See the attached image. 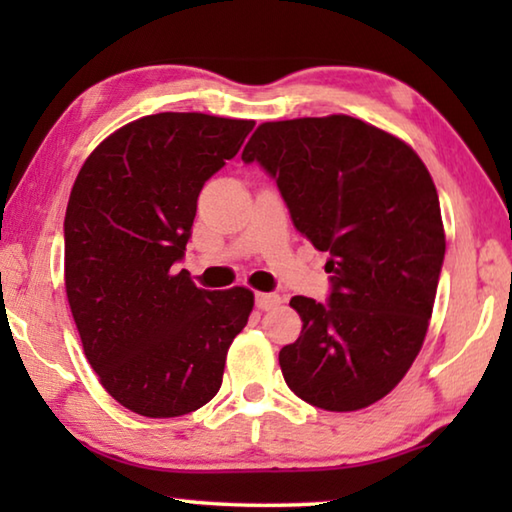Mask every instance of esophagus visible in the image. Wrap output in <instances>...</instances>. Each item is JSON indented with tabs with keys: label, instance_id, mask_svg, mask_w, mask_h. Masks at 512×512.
I'll list each match as a JSON object with an SVG mask.
<instances>
[{
	"label": "esophagus",
	"instance_id": "esophagus-1",
	"mask_svg": "<svg viewBox=\"0 0 512 512\" xmlns=\"http://www.w3.org/2000/svg\"><path fill=\"white\" fill-rule=\"evenodd\" d=\"M280 302H282V298L275 296V293H257V296H255V305H257V309H262V311L280 307Z\"/></svg>",
	"mask_w": 512,
	"mask_h": 512
}]
</instances>
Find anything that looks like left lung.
<instances>
[{
    "label": "left lung",
    "instance_id": "1",
    "mask_svg": "<svg viewBox=\"0 0 512 512\" xmlns=\"http://www.w3.org/2000/svg\"><path fill=\"white\" fill-rule=\"evenodd\" d=\"M241 160L259 162L314 248L329 298L296 296L284 381L325 411H359L400 384L427 336L445 259L436 185L409 144L348 115L266 121Z\"/></svg>",
    "mask_w": 512,
    "mask_h": 512
}]
</instances>
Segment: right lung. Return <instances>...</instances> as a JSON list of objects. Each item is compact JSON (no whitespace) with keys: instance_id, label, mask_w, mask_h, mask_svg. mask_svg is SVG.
Wrapping results in <instances>:
<instances>
[{"instance_id":"obj_1","label":"right lung","mask_w":512,"mask_h":512,"mask_svg":"<svg viewBox=\"0 0 512 512\" xmlns=\"http://www.w3.org/2000/svg\"><path fill=\"white\" fill-rule=\"evenodd\" d=\"M255 121L160 112L106 137L65 212V291L101 386L146 418H178L219 393L253 291H205L178 271L198 194Z\"/></svg>"}]
</instances>
